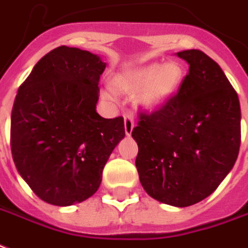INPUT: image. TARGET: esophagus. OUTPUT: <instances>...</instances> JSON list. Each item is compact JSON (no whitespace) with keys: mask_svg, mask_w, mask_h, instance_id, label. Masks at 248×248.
Returning a JSON list of instances; mask_svg holds the SVG:
<instances>
[{"mask_svg":"<svg viewBox=\"0 0 248 248\" xmlns=\"http://www.w3.org/2000/svg\"><path fill=\"white\" fill-rule=\"evenodd\" d=\"M134 126H135L134 117H132L131 114H124V132H126V135H130V134H131Z\"/></svg>","mask_w":248,"mask_h":248,"instance_id":"esophagus-1","label":"esophagus"}]
</instances>
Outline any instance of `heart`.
Instances as JSON below:
<instances>
[{"mask_svg":"<svg viewBox=\"0 0 248 248\" xmlns=\"http://www.w3.org/2000/svg\"><path fill=\"white\" fill-rule=\"evenodd\" d=\"M185 71L178 62L151 63L132 70L114 80V86L124 93L138 94V103L147 109L160 107L178 91ZM104 97L111 99L110 91L104 92Z\"/></svg>","mask_w":248,"mask_h":248,"instance_id":"1","label":"heart"}]
</instances>
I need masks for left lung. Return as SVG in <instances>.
I'll return each mask as SVG.
<instances>
[{"mask_svg": "<svg viewBox=\"0 0 248 248\" xmlns=\"http://www.w3.org/2000/svg\"><path fill=\"white\" fill-rule=\"evenodd\" d=\"M190 65L174 96L139 111V179L149 196L188 207L209 196L233 169L241 145V107L217 62L199 49L177 53Z\"/></svg>", "mask_w": 248, "mask_h": 248, "instance_id": "obj_1", "label": "left lung"}]
</instances>
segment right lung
Here are the masks:
<instances>
[{
  "mask_svg": "<svg viewBox=\"0 0 248 248\" xmlns=\"http://www.w3.org/2000/svg\"><path fill=\"white\" fill-rule=\"evenodd\" d=\"M100 57L58 46L19 87L11 110L10 145L19 174L41 200L66 207L97 191L103 169L124 138V117L96 111Z\"/></svg>",
  "mask_w": 248,
  "mask_h": 248,
  "instance_id": "obj_1",
  "label": "right lung"
}]
</instances>
